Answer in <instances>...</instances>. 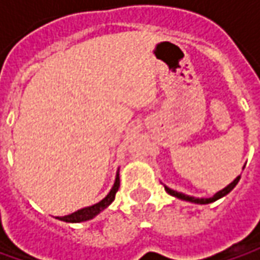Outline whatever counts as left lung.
I'll return each instance as SVG.
<instances>
[{
  "label": "left lung",
  "instance_id": "left-lung-1",
  "mask_svg": "<svg viewBox=\"0 0 260 260\" xmlns=\"http://www.w3.org/2000/svg\"><path fill=\"white\" fill-rule=\"evenodd\" d=\"M243 169H245V166H243ZM240 181V175L236 178L233 182H230V184L224 186L223 189H220L218 192H215L213 197H210V198H197V197H191V195H186L182 194V192H178V191H175V189H171L169 186H166L165 185V191L169 195H172L175 198H179V200H182V201H188V203H194V204H210V203H214L217 200H220V198H223L225 195L229 194L233 188H235L237 182Z\"/></svg>",
  "mask_w": 260,
  "mask_h": 260
}]
</instances>
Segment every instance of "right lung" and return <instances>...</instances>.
Instances as JSON below:
<instances>
[{
    "label": "right lung",
    "mask_w": 260,
    "mask_h": 260,
    "mask_svg": "<svg viewBox=\"0 0 260 260\" xmlns=\"http://www.w3.org/2000/svg\"><path fill=\"white\" fill-rule=\"evenodd\" d=\"M118 188H120V169L115 174V181L113 188L110 189V192L105 195V198H103L100 203L85 207V208H81V210H78V211L72 213V214L63 215V217H56V218L60 220V221H65V223H82V221L92 220L94 217H96L101 211H104L105 208L114 201L115 192L118 191Z\"/></svg>",
    "instance_id": "add662e5"
}]
</instances>
